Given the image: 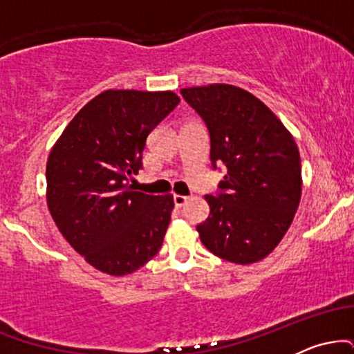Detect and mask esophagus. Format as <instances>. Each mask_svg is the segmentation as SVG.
I'll return each mask as SVG.
<instances>
[{"instance_id":"esophagus-1","label":"esophagus","mask_w":354,"mask_h":354,"mask_svg":"<svg viewBox=\"0 0 354 354\" xmlns=\"http://www.w3.org/2000/svg\"><path fill=\"white\" fill-rule=\"evenodd\" d=\"M173 201H174V206H176V208H181V206L186 205V201H188V198L181 196V194H174Z\"/></svg>"}]
</instances>
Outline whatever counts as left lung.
Returning a JSON list of instances; mask_svg holds the SVG:
<instances>
[{
	"instance_id": "obj_1",
	"label": "left lung",
	"mask_w": 354,
	"mask_h": 354,
	"mask_svg": "<svg viewBox=\"0 0 354 354\" xmlns=\"http://www.w3.org/2000/svg\"><path fill=\"white\" fill-rule=\"evenodd\" d=\"M205 120L213 168L226 166L209 216L196 226L213 254L236 265L266 258L279 245L301 200V160L295 138L263 101L233 84L181 89Z\"/></svg>"
}]
</instances>
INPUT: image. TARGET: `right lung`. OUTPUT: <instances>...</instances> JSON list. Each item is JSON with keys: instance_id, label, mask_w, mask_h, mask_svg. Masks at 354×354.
Masks as SVG:
<instances>
[{"instance_id": "right-lung-1", "label": "right lung", "mask_w": 354, "mask_h": 354, "mask_svg": "<svg viewBox=\"0 0 354 354\" xmlns=\"http://www.w3.org/2000/svg\"><path fill=\"white\" fill-rule=\"evenodd\" d=\"M180 103L173 91L106 89L76 113L51 148L46 201L56 226L96 270L124 276L163 245L173 194L129 186L146 138Z\"/></svg>"}]
</instances>
